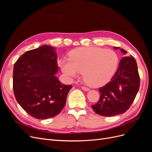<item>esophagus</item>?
Listing matches in <instances>:
<instances>
[{
  "label": "esophagus",
  "instance_id": "34e87169",
  "mask_svg": "<svg viewBox=\"0 0 152 152\" xmlns=\"http://www.w3.org/2000/svg\"><path fill=\"white\" fill-rule=\"evenodd\" d=\"M82 89H83L84 91H89V88H88V87H84V86H82Z\"/></svg>",
  "mask_w": 152,
  "mask_h": 152
}]
</instances>
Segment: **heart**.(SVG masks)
Wrapping results in <instances>:
<instances>
[{
  "mask_svg": "<svg viewBox=\"0 0 152 152\" xmlns=\"http://www.w3.org/2000/svg\"><path fill=\"white\" fill-rule=\"evenodd\" d=\"M118 63V55L114 50L96 47L75 49L70 53V59L63 58L59 62L62 72L68 79L77 77L82 72L86 83L93 87L108 82Z\"/></svg>",
  "mask_w": 152,
  "mask_h": 152,
  "instance_id": "obj_1",
  "label": "heart"
}]
</instances>
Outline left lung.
Listing matches in <instances>:
<instances>
[{
	"label": "left lung",
	"mask_w": 152,
	"mask_h": 152,
	"mask_svg": "<svg viewBox=\"0 0 152 152\" xmlns=\"http://www.w3.org/2000/svg\"><path fill=\"white\" fill-rule=\"evenodd\" d=\"M120 50L124 54L127 53L123 49ZM140 84V78L135 59L132 56L124 57L112 80L99 89V102L91 107L96 113L102 116L124 113L134 102Z\"/></svg>",
	"instance_id": "left-lung-1"
}]
</instances>
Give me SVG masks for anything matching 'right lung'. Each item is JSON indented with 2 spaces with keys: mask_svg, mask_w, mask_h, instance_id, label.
Wrapping results in <instances>:
<instances>
[{
  "mask_svg": "<svg viewBox=\"0 0 152 152\" xmlns=\"http://www.w3.org/2000/svg\"><path fill=\"white\" fill-rule=\"evenodd\" d=\"M58 68L55 49L47 45L26 51L14 65V94L31 117H54L65 107L72 86L59 82L56 77Z\"/></svg>",
  "mask_w": 152,
  "mask_h": 152,
  "instance_id": "add662e5",
  "label": "right lung"
}]
</instances>
